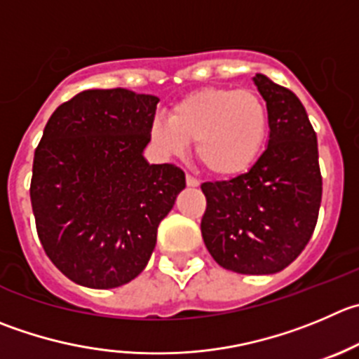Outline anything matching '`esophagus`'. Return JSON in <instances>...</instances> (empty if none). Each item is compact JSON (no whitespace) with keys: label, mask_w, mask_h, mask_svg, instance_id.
<instances>
[{"label":"esophagus","mask_w":359,"mask_h":359,"mask_svg":"<svg viewBox=\"0 0 359 359\" xmlns=\"http://www.w3.org/2000/svg\"><path fill=\"white\" fill-rule=\"evenodd\" d=\"M187 185H189V187H199L201 182L197 180L196 176H192V174H187Z\"/></svg>","instance_id":"esophagus-1"}]
</instances>
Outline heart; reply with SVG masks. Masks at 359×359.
<instances>
[{"mask_svg": "<svg viewBox=\"0 0 359 359\" xmlns=\"http://www.w3.org/2000/svg\"><path fill=\"white\" fill-rule=\"evenodd\" d=\"M269 111L254 90L204 88L177 102L169 121L156 119L151 137L172 155L196 144L201 165L218 177L247 172L264 149Z\"/></svg>", "mask_w": 359, "mask_h": 359, "instance_id": "1", "label": "heart"}]
</instances>
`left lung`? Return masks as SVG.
<instances>
[{"label": "left lung", "instance_id": "obj_1", "mask_svg": "<svg viewBox=\"0 0 359 359\" xmlns=\"http://www.w3.org/2000/svg\"><path fill=\"white\" fill-rule=\"evenodd\" d=\"M269 111V141L250 170L201 185V233L211 257L243 275L287 268L312 238L323 197L317 135L299 98L254 77Z\"/></svg>", "mask_w": 359, "mask_h": 359}]
</instances>
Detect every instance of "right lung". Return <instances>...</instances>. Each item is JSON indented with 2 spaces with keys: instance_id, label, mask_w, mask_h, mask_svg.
Returning <instances> with one entry per match:
<instances>
[{
  "instance_id": "add662e5",
  "label": "right lung",
  "mask_w": 359,
  "mask_h": 359,
  "mask_svg": "<svg viewBox=\"0 0 359 359\" xmlns=\"http://www.w3.org/2000/svg\"><path fill=\"white\" fill-rule=\"evenodd\" d=\"M158 98L86 90L61 104L35 149L29 187L36 233L65 276L93 289L134 280L148 264L156 229L185 189L174 163H151Z\"/></svg>"
}]
</instances>
